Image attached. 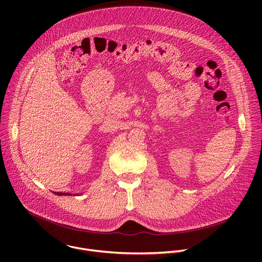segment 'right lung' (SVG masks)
<instances>
[{"label": "right lung", "mask_w": 262, "mask_h": 262, "mask_svg": "<svg viewBox=\"0 0 262 262\" xmlns=\"http://www.w3.org/2000/svg\"><path fill=\"white\" fill-rule=\"evenodd\" d=\"M57 194L58 195H70V194H67V193H63V194L62 193H57Z\"/></svg>", "instance_id": "1"}]
</instances>
